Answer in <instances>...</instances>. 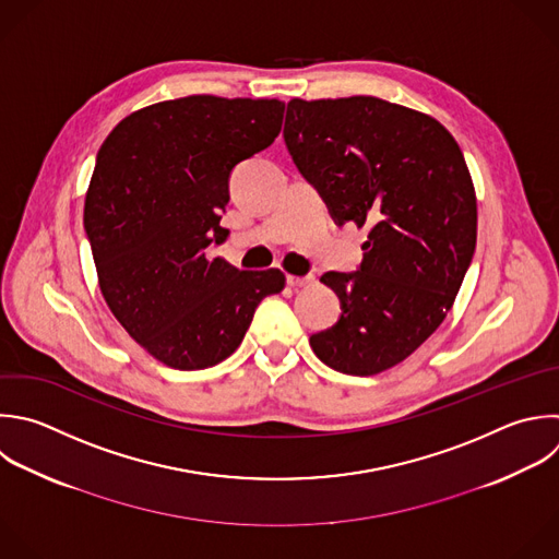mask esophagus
I'll use <instances>...</instances> for the list:
<instances>
[{
	"label": "esophagus",
	"instance_id": "obj_1",
	"mask_svg": "<svg viewBox=\"0 0 559 559\" xmlns=\"http://www.w3.org/2000/svg\"><path fill=\"white\" fill-rule=\"evenodd\" d=\"M286 284L290 288H306V286H312L314 284V277H299V275H286Z\"/></svg>",
	"mask_w": 559,
	"mask_h": 559
}]
</instances>
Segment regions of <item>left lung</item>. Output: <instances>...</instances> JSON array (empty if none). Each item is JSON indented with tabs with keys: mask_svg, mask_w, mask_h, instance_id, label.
Masks as SVG:
<instances>
[{
	"mask_svg": "<svg viewBox=\"0 0 559 559\" xmlns=\"http://www.w3.org/2000/svg\"><path fill=\"white\" fill-rule=\"evenodd\" d=\"M284 142L334 223L369 227L360 269L321 275L343 312L310 347L341 373H380L441 325L472 262L463 153L435 118L373 96L293 98Z\"/></svg>",
	"mask_w": 559,
	"mask_h": 559,
	"instance_id": "left-lung-1",
	"label": "left lung"
}]
</instances>
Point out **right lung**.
I'll return each mask as SVG.
<instances>
[{
    "label": "right lung",
    "mask_w": 559,
    "mask_h": 559,
    "mask_svg": "<svg viewBox=\"0 0 559 559\" xmlns=\"http://www.w3.org/2000/svg\"><path fill=\"white\" fill-rule=\"evenodd\" d=\"M282 100L188 96L124 118L98 151L85 231L103 297L159 362L194 371L242 343L258 304L277 295L280 269L240 271L207 247L229 229L236 164L275 142Z\"/></svg>",
    "instance_id": "right-lung-1"
}]
</instances>
